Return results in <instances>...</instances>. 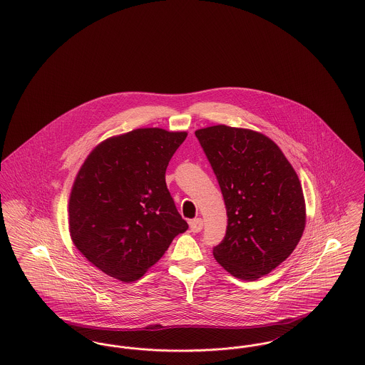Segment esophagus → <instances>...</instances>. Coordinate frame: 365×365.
Returning a JSON list of instances; mask_svg holds the SVG:
<instances>
[{
    "mask_svg": "<svg viewBox=\"0 0 365 365\" xmlns=\"http://www.w3.org/2000/svg\"><path fill=\"white\" fill-rule=\"evenodd\" d=\"M202 227H204V222H202V219H194V220H191L190 222V230L192 232H200L201 230H202Z\"/></svg>",
    "mask_w": 365,
    "mask_h": 365,
    "instance_id": "1",
    "label": "esophagus"
}]
</instances>
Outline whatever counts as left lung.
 <instances>
[{"mask_svg": "<svg viewBox=\"0 0 365 365\" xmlns=\"http://www.w3.org/2000/svg\"><path fill=\"white\" fill-rule=\"evenodd\" d=\"M226 204V237L216 261L235 278L257 280L299 242L305 200L294 168L278 145L257 131L225 124L195 131Z\"/></svg>", "mask_w": 365, "mask_h": 365, "instance_id": "obj_1", "label": "left lung"}]
</instances>
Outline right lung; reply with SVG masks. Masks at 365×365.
Masks as SVG:
<instances>
[{
    "mask_svg": "<svg viewBox=\"0 0 365 365\" xmlns=\"http://www.w3.org/2000/svg\"><path fill=\"white\" fill-rule=\"evenodd\" d=\"M185 131L137 128L105 139L71 190V240L106 275L138 280L189 226L167 189L165 170Z\"/></svg>",
    "mask_w": 365,
    "mask_h": 365,
    "instance_id": "add662e5",
    "label": "right lung"
}]
</instances>
